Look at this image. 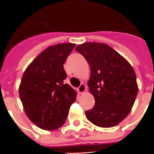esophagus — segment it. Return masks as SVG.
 Wrapping results in <instances>:
<instances>
[{"mask_svg":"<svg viewBox=\"0 0 154 154\" xmlns=\"http://www.w3.org/2000/svg\"><path fill=\"white\" fill-rule=\"evenodd\" d=\"M86 90V87H85V85L84 83H81L80 84L79 87L78 88V92L79 93H83V92H85Z\"/></svg>","mask_w":154,"mask_h":154,"instance_id":"obj_1","label":"esophagus"}]
</instances>
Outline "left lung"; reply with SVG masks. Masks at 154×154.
<instances>
[{
    "instance_id": "obj_1",
    "label": "left lung",
    "mask_w": 154,
    "mask_h": 154,
    "mask_svg": "<svg viewBox=\"0 0 154 154\" xmlns=\"http://www.w3.org/2000/svg\"><path fill=\"white\" fill-rule=\"evenodd\" d=\"M75 50L90 65L88 82L95 106L85 111L86 118L99 127L116 126L131 111L138 86L130 64L110 46L86 42Z\"/></svg>"
}]
</instances>
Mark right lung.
Here are the masks:
<instances>
[{"label": "right lung", "instance_id": "add662e5", "mask_svg": "<svg viewBox=\"0 0 154 154\" xmlns=\"http://www.w3.org/2000/svg\"><path fill=\"white\" fill-rule=\"evenodd\" d=\"M75 45L62 43L42 51L27 68L19 95L30 120L45 130H56L65 123L76 92L64 83L67 74L64 63Z\"/></svg>", "mask_w": 154, "mask_h": 154}]
</instances>
